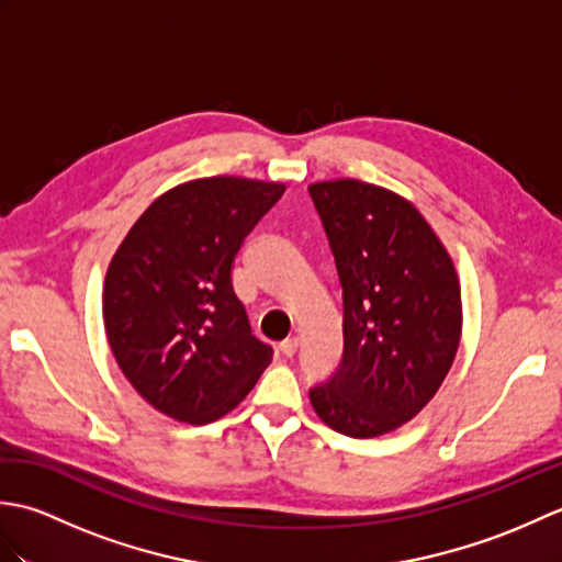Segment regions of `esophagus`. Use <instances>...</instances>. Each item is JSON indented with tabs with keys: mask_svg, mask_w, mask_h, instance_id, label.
Masks as SVG:
<instances>
[{
	"mask_svg": "<svg viewBox=\"0 0 562 562\" xmlns=\"http://www.w3.org/2000/svg\"><path fill=\"white\" fill-rule=\"evenodd\" d=\"M296 348H300V340H296V338H288V340L280 342V352H282L284 357H294Z\"/></svg>",
	"mask_w": 562,
	"mask_h": 562,
	"instance_id": "34e87169",
	"label": "esophagus"
}]
</instances>
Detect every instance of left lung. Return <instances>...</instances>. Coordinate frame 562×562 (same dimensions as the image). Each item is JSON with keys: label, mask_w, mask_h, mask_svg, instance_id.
<instances>
[{"label": "left lung", "mask_w": 562, "mask_h": 562, "mask_svg": "<svg viewBox=\"0 0 562 562\" xmlns=\"http://www.w3.org/2000/svg\"><path fill=\"white\" fill-rule=\"evenodd\" d=\"M342 288V357L308 389L340 435L413 420L445 381L461 336L451 258L411 202L352 178L308 186Z\"/></svg>", "instance_id": "left-lung-1"}]
</instances>
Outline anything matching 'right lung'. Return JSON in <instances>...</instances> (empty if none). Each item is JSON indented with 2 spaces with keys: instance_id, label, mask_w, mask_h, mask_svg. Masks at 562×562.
<instances>
[{
  "instance_id": "1",
  "label": "right lung",
  "mask_w": 562,
  "mask_h": 562,
  "mask_svg": "<svg viewBox=\"0 0 562 562\" xmlns=\"http://www.w3.org/2000/svg\"><path fill=\"white\" fill-rule=\"evenodd\" d=\"M284 195L280 183L202 178L135 222L105 274L103 318L123 374L154 408L207 425L236 408L272 348L232 284L244 238Z\"/></svg>"
}]
</instances>
